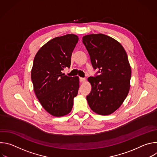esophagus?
Listing matches in <instances>:
<instances>
[{
    "label": "esophagus",
    "mask_w": 157,
    "mask_h": 157,
    "mask_svg": "<svg viewBox=\"0 0 157 157\" xmlns=\"http://www.w3.org/2000/svg\"><path fill=\"white\" fill-rule=\"evenodd\" d=\"M79 81L81 82H84L86 81V78H79Z\"/></svg>",
    "instance_id": "obj_1"
}]
</instances>
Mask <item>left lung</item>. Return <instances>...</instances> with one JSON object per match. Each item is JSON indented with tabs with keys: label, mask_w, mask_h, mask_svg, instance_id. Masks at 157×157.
Here are the masks:
<instances>
[{
	"label": "left lung",
	"mask_w": 157,
	"mask_h": 157,
	"mask_svg": "<svg viewBox=\"0 0 157 157\" xmlns=\"http://www.w3.org/2000/svg\"><path fill=\"white\" fill-rule=\"evenodd\" d=\"M82 42L99 75L89 77L91 92L87 97L91 109L101 116L113 114L127 98L131 67L125 50L116 40L102 33L87 35Z\"/></svg>",
	"instance_id": "obj_1"
}]
</instances>
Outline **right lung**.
<instances>
[{
	"mask_svg": "<svg viewBox=\"0 0 157 157\" xmlns=\"http://www.w3.org/2000/svg\"><path fill=\"white\" fill-rule=\"evenodd\" d=\"M79 38L67 34L48 41L37 52L33 60L31 78L35 94L42 107L55 117L68 114L79 87L78 76L64 75Z\"/></svg>",
	"mask_w": 157,
	"mask_h": 157,
	"instance_id": "obj_1",
	"label": "right lung"
}]
</instances>
